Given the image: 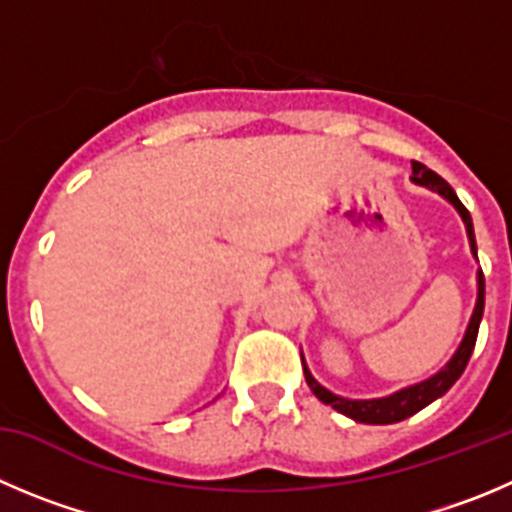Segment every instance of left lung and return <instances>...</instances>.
Listing matches in <instances>:
<instances>
[{"label": "left lung", "mask_w": 512, "mask_h": 512, "mask_svg": "<svg viewBox=\"0 0 512 512\" xmlns=\"http://www.w3.org/2000/svg\"><path fill=\"white\" fill-rule=\"evenodd\" d=\"M412 181H414V184L427 186V189L437 191L439 197L447 199V202H450L452 207L460 212L462 222H465V227H467V240H470V250H472V255L477 257L472 217H470V212L465 209V204L457 199L455 189H452V186L447 184L442 176L434 174L432 169H427L424 164H419V161H412ZM482 308H485V278H482V270H480V272H477V303H475V310H472L470 326H467L465 338H462V343L457 346L455 356L447 361V366H444L442 371H437L434 376H429L427 381H419V384L407 386V389L396 391V394L381 396V399H346V396L333 394V391H328L326 386L318 384V381L313 379V374L308 371V366H305V361H303L305 381H308L310 391H313V394L318 396L323 404L333 407L336 412L346 414V417H351L353 422H361V424H396V422H401V419H407V417H412V414L422 412V409L429 407L434 399H439V396L447 394V391L452 389V384L460 379L462 371H465V366H467V361H470V356H472V348H475L477 331H480V321H482Z\"/></svg>", "instance_id": "1"}]
</instances>
